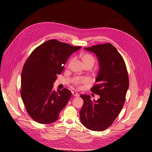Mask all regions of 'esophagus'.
I'll return each instance as SVG.
<instances>
[{"instance_id":"1","label":"esophagus","mask_w":152,"mask_h":152,"mask_svg":"<svg viewBox=\"0 0 152 152\" xmlns=\"http://www.w3.org/2000/svg\"><path fill=\"white\" fill-rule=\"evenodd\" d=\"M72 95L74 96L75 97H79V94L75 92V91H72Z\"/></svg>"}]
</instances>
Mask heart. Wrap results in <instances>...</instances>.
Listing matches in <instances>:
<instances>
[{
  "instance_id": "obj_1",
  "label": "heart",
  "mask_w": 152,
  "mask_h": 152,
  "mask_svg": "<svg viewBox=\"0 0 152 152\" xmlns=\"http://www.w3.org/2000/svg\"><path fill=\"white\" fill-rule=\"evenodd\" d=\"M82 61L84 65L88 64H91L92 65H94V61H95L94 58L92 56L88 54H85L84 55H83L82 57ZM72 62H73V60L72 59L70 60V61L69 62V65H70L72 63ZM88 82H89V80L86 77L84 78L75 77L72 80L73 83L78 87H79L81 84H87V83H88Z\"/></svg>"
}]
</instances>
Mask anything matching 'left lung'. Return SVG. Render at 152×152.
Returning a JSON list of instances; mask_svg holds the SVG:
<instances>
[{
	"label": "left lung",
	"instance_id": "8db88e82",
	"mask_svg": "<svg viewBox=\"0 0 152 152\" xmlns=\"http://www.w3.org/2000/svg\"><path fill=\"white\" fill-rule=\"evenodd\" d=\"M96 55L99 70L91 91L100 96L97 101L81 94L84 103L80 111L82 124L91 131L108 128L120 113L129 87L126 67L122 56L111 44L106 43L84 48Z\"/></svg>",
	"mask_w": 152,
	"mask_h": 152
}]
</instances>
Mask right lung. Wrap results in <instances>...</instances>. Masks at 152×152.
<instances>
[{
    "label": "right lung",
    "instance_id": "right-lung-1",
    "mask_svg": "<svg viewBox=\"0 0 152 152\" xmlns=\"http://www.w3.org/2000/svg\"><path fill=\"white\" fill-rule=\"evenodd\" d=\"M81 48L51 39L36 48L28 58L21 72V96L35 121L49 124L58 119L72 93L67 88L55 91L53 83L69 56Z\"/></svg>",
    "mask_w": 152,
    "mask_h": 152
}]
</instances>
